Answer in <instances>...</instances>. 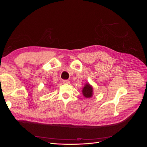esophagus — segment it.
I'll return each mask as SVG.
<instances>
[{"instance_id": "obj_1", "label": "esophagus", "mask_w": 147, "mask_h": 147, "mask_svg": "<svg viewBox=\"0 0 147 147\" xmlns=\"http://www.w3.org/2000/svg\"><path fill=\"white\" fill-rule=\"evenodd\" d=\"M63 83L64 84H70V81L69 80H64L63 81Z\"/></svg>"}]
</instances>
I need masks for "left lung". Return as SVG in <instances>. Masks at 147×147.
Listing matches in <instances>:
<instances>
[{
  "label": "left lung",
  "mask_w": 147,
  "mask_h": 147,
  "mask_svg": "<svg viewBox=\"0 0 147 147\" xmlns=\"http://www.w3.org/2000/svg\"><path fill=\"white\" fill-rule=\"evenodd\" d=\"M82 94L86 98H91L94 94L92 86L89 83H86L82 89Z\"/></svg>",
  "instance_id": "8db88e82"
}]
</instances>
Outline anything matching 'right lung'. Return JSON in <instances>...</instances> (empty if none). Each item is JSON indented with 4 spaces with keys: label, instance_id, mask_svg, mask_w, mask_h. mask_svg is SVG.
Instances as JSON below:
<instances>
[{
    "label": "right lung",
    "instance_id": "obj_1",
    "mask_svg": "<svg viewBox=\"0 0 147 147\" xmlns=\"http://www.w3.org/2000/svg\"><path fill=\"white\" fill-rule=\"evenodd\" d=\"M51 86V85H50V86Z\"/></svg>",
    "mask_w": 147,
    "mask_h": 147
}]
</instances>
